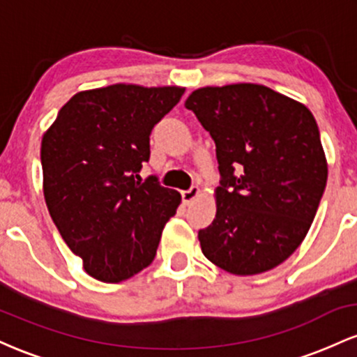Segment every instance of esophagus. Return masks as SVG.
Instances as JSON below:
<instances>
[{
	"mask_svg": "<svg viewBox=\"0 0 357 357\" xmlns=\"http://www.w3.org/2000/svg\"><path fill=\"white\" fill-rule=\"evenodd\" d=\"M198 195H199V188H198V186H191L190 190H186V191L181 192L183 203H184V204H191L192 202H195V198H196V196H198Z\"/></svg>",
	"mask_w": 357,
	"mask_h": 357,
	"instance_id": "34e87169",
	"label": "esophagus"
}]
</instances>
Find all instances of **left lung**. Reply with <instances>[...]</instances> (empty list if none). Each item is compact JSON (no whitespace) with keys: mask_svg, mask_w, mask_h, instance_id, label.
Returning a JSON list of instances; mask_svg holds the SVG:
<instances>
[{"mask_svg":"<svg viewBox=\"0 0 357 357\" xmlns=\"http://www.w3.org/2000/svg\"><path fill=\"white\" fill-rule=\"evenodd\" d=\"M186 109L216 144V216L198 231L204 257L257 275L292 255L327 183L317 122L301 102L257 84L195 90Z\"/></svg>","mask_w":357,"mask_h":357,"instance_id":"1","label":"left lung"}]
</instances>
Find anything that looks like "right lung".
I'll use <instances>...</instances> for the list:
<instances>
[{"instance_id":"right-lung-1","label":"right lung","mask_w":357,"mask_h":357,"mask_svg":"<svg viewBox=\"0 0 357 357\" xmlns=\"http://www.w3.org/2000/svg\"><path fill=\"white\" fill-rule=\"evenodd\" d=\"M181 87L116 84L79 92L42 139L43 195L61 238L89 275L122 282L151 265L181 195L149 161L154 126L178 104Z\"/></svg>"}]
</instances>
